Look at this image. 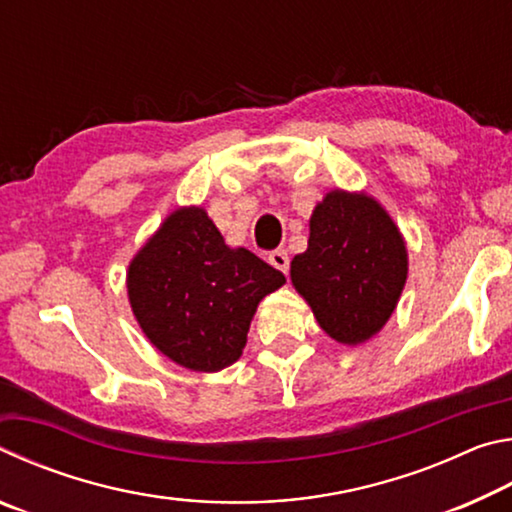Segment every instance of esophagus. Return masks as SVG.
Listing matches in <instances>:
<instances>
[{"mask_svg":"<svg viewBox=\"0 0 512 512\" xmlns=\"http://www.w3.org/2000/svg\"><path fill=\"white\" fill-rule=\"evenodd\" d=\"M268 262H271V266H275L277 271L289 273V253H287V250H284V248L273 250V253L268 255Z\"/></svg>","mask_w":512,"mask_h":512,"instance_id":"1","label":"esophagus"}]
</instances>
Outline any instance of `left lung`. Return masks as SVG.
I'll return each mask as SVG.
<instances>
[{"mask_svg": "<svg viewBox=\"0 0 512 512\" xmlns=\"http://www.w3.org/2000/svg\"><path fill=\"white\" fill-rule=\"evenodd\" d=\"M409 273L406 244L368 194L329 192L309 219V246L293 257L291 282L318 325L345 345L375 336L397 307Z\"/></svg>", "mask_w": 512, "mask_h": 512, "instance_id": "1", "label": "left lung"}]
</instances>
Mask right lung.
Listing matches in <instances>:
<instances>
[{
	"label": "right lung",
	"instance_id": "add662e5",
	"mask_svg": "<svg viewBox=\"0 0 512 512\" xmlns=\"http://www.w3.org/2000/svg\"><path fill=\"white\" fill-rule=\"evenodd\" d=\"M287 282L246 248L225 246L203 207H180L128 266V300L155 348L216 372L241 357L259 300Z\"/></svg>",
	"mask_w": 512,
	"mask_h": 512
}]
</instances>
